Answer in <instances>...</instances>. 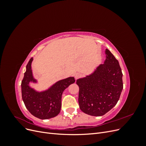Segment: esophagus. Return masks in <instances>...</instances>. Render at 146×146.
<instances>
[{"mask_svg": "<svg viewBox=\"0 0 146 146\" xmlns=\"http://www.w3.org/2000/svg\"><path fill=\"white\" fill-rule=\"evenodd\" d=\"M82 77V74H80V73H77V74H75V78L76 79H78V78H80Z\"/></svg>", "mask_w": 146, "mask_h": 146, "instance_id": "obj_1", "label": "esophagus"}]
</instances>
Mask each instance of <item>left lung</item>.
<instances>
[{"instance_id": "8db88e82", "label": "left lung", "mask_w": 146, "mask_h": 146, "mask_svg": "<svg viewBox=\"0 0 146 146\" xmlns=\"http://www.w3.org/2000/svg\"><path fill=\"white\" fill-rule=\"evenodd\" d=\"M105 54L104 64L76 82L79 87V107L91 116H103L112 109L123 89V75L119 61L107 48Z\"/></svg>"}]
</instances>
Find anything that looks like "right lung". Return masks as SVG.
Here are the masks:
<instances>
[{
    "mask_svg": "<svg viewBox=\"0 0 146 146\" xmlns=\"http://www.w3.org/2000/svg\"><path fill=\"white\" fill-rule=\"evenodd\" d=\"M33 60L32 57L26 66V71L21 83L23 102L29 111L36 117L41 119L54 117L60 112L61 96L64 90L75 82V78L69 77L55 82L45 90L38 91L30 85V83H38L33 75Z\"/></svg>",
    "mask_w": 146,
    "mask_h": 146,
    "instance_id": "add662e5",
    "label": "right lung"
}]
</instances>
